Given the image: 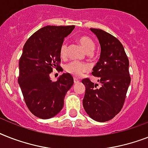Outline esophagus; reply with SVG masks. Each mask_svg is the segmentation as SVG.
<instances>
[{"mask_svg": "<svg viewBox=\"0 0 148 148\" xmlns=\"http://www.w3.org/2000/svg\"><path fill=\"white\" fill-rule=\"evenodd\" d=\"M78 82H79V80H78L77 78H74V84H77Z\"/></svg>", "mask_w": 148, "mask_h": 148, "instance_id": "esophagus-1", "label": "esophagus"}]
</instances>
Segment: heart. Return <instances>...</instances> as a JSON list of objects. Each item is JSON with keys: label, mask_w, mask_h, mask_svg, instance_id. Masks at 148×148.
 Returning a JSON list of instances; mask_svg holds the SVG:
<instances>
[{"label": "heart", "mask_w": 148, "mask_h": 148, "mask_svg": "<svg viewBox=\"0 0 148 148\" xmlns=\"http://www.w3.org/2000/svg\"><path fill=\"white\" fill-rule=\"evenodd\" d=\"M77 42L81 47L84 49L86 53H92L95 49V43L93 39L87 36H81L78 37ZM68 51V45L66 42H63L60 46L59 54L62 58H65L67 56ZM64 70L67 73L70 74L72 76L78 77H80L84 73H86L89 71V67L86 64L80 63L78 62H71L66 64L64 66Z\"/></svg>", "instance_id": "b5f03b06"}]
</instances>
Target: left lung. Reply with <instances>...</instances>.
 Wrapping results in <instances>:
<instances>
[{"label":"left lung","mask_w":148,"mask_h":148,"mask_svg":"<svg viewBox=\"0 0 148 148\" xmlns=\"http://www.w3.org/2000/svg\"><path fill=\"white\" fill-rule=\"evenodd\" d=\"M101 46V55L92 74L100 84H95L90 78L83 79L86 86L83 106L93 119L107 122L123 107L131 82L128 56L120 41L105 31L90 28Z\"/></svg>","instance_id":"obj_1"}]
</instances>
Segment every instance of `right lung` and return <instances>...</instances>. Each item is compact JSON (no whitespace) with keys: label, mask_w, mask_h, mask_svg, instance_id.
I'll list each match as a JSON object with an SVG mask.
<instances>
[{"label":"right lung","mask_w":148,"mask_h":148,"mask_svg":"<svg viewBox=\"0 0 148 148\" xmlns=\"http://www.w3.org/2000/svg\"><path fill=\"white\" fill-rule=\"evenodd\" d=\"M74 26H46L33 33L25 43L19 62L20 84L26 106L34 116L46 119L59 112L64 98L74 84L66 73L52 81L53 68L61 67L60 46Z\"/></svg>","instance_id":"1"}]
</instances>
